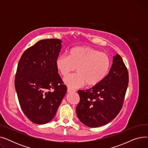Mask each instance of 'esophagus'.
I'll return each mask as SVG.
<instances>
[{"label":"esophagus","instance_id":"obj_1","mask_svg":"<svg viewBox=\"0 0 148 148\" xmlns=\"http://www.w3.org/2000/svg\"><path fill=\"white\" fill-rule=\"evenodd\" d=\"M76 90L75 89H71L70 88H68L67 89V92H75Z\"/></svg>","mask_w":148,"mask_h":148}]
</instances>
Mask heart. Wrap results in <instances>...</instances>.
<instances>
[{
  "label": "heart",
  "mask_w": 148,
  "mask_h": 148,
  "mask_svg": "<svg viewBox=\"0 0 148 148\" xmlns=\"http://www.w3.org/2000/svg\"><path fill=\"white\" fill-rule=\"evenodd\" d=\"M56 66L64 77L76 68L77 73L64 79L69 88H79L85 83L88 86H94L101 82L107 75L110 59L106 53L89 47H75L69 50L68 56L62 54L57 58Z\"/></svg>",
  "instance_id": "heart-1"
}]
</instances>
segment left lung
Returning <instances> with one entry per match:
<instances>
[{
  "label": "left lung",
  "instance_id": "1",
  "mask_svg": "<svg viewBox=\"0 0 148 148\" xmlns=\"http://www.w3.org/2000/svg\"><path fill=\"white\" fill-rule=\"evenodd\" d=\"M128 69L119 54L105 79L92 88L79 90L80 102L76 107L79 120L85 125L95 128L114 119L122 109L128 88Z\"/></svg>",
  "mask_w": 148,
  "mask_h": 148
}]
</instances>
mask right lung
Returning <instances> with one entry per match:
<instances>
[{
    "label": "right lung",
    "instance_id": "1",
    "mask_svg": "<svg viewBox=\"0 0 148 148\" xmlns=\"http://www.w3.org/2000/svg\"><path fill=\"white\" fill-rule=\"evenodd\" d=\"M61 42L54 38L39 41L18 62L14 82L18 101L26 117L36 124L53 119L67 91L56 66Z\"/></svg>",
    "mask_w": 148,
    "mask_h": 148
}]
</instances>
